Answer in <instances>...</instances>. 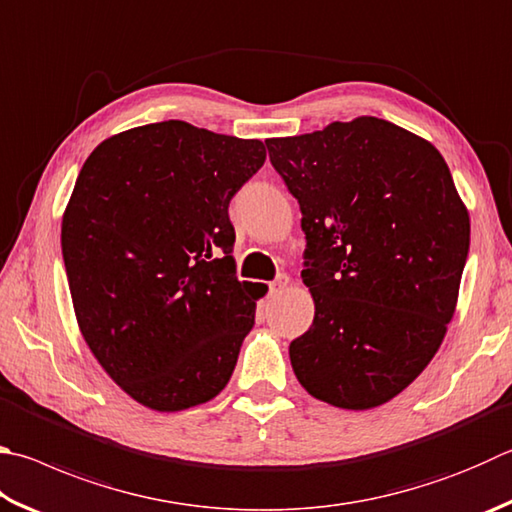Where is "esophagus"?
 <instances>
[{"instance_id":"esophagus-1","label":"esophagus","mask_w":512,"mask_h":512,"mask_svg":"<svg viewBox=\"0 0 512 512\" xmlns=\"http://www.w3.org/2000/svg\"><path fill=\"white\" fill-rule=\"evenodd\" d=\"M286 286H288V277L280 275L275 282H271V286H268V288H271V295H280Z\"/></svg>"}]
</instances>
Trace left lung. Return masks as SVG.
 <instances>
[{
	"instance_id": "8db88e82",
	"label": "left lung",
	"mask_w": 512,
	"mask_h": 512,
	"mask_svg": "<svg viewBox=\"0 0 512 512\" xmlns=\"http://www.w3.org/2000/svg\"><path fill=\"white\" fill-rule=\"evenodd\" d=\"M266 147L300 203L315 304L288 347L295 376L342 410L392 401L430 365L457 309L470 217L448 163L374 116Z\"/></svg>"
}]
</instances>
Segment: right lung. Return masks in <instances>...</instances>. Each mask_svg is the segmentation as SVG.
<instances>
[{"instance_id":"obj_1","label":"right lung","mask_w":512,"mask_h":512,"mask_svg":"<svg viewBox=\"0 0 512 512\" xmlns=\"http://www.w3.org/2000/svg\"><path fill=\"white\" fill-rule=\"evenodd\" d=\"M264 143L163 120L102 141L62 217V257L82 338L109 378L154 412L208 403L255 324L235 277L228 203Z\"/></svg>"}]
</instances>
